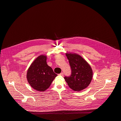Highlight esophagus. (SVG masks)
I'll return each mask as SVG.
<instances>
[{
    "instance_id": "esophagus-1",
    "label": "esophagus",
    "mask_w": 121,
    "mask_h": 121,
    "mask_svg": "<svg viewBox=\"0 0 121 121\" xmlns=\"http://www.w3.org/2000/svg\"><path fill=\"white\" fill-rule=\"evenodd\" d=\"M64 73H59L58 75H60V76H64Z\"/></svg>"
}]
</instances>
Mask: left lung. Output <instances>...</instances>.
Listing matches in <instances>:
<instances>
[{"label":"left lung","instance_id":"left-lung-1","mask_svg":"<svg viewBox=\"0 0 121 121\" xmlns=\"http://www.w3.org/2000/svg\"><path fill=\"white\" fill-rule=\"evenodd\" d=\"M71 69V74L64 79L70 88L80 91L90 84L93 71L90 65L80 56L75 54H66Z\"/></svg>","mask_w":121,"mask_h":121}]
</instances>
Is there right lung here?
<instances>
[{"label":"right lung","mask_w":121,"mask_h":121,"mask_svg":"<svg viewBox=\"0 0 121 121\" xmlns=\"http://www.w3.org/2000/svg\"><path fill=\"white\" fill-rule=\"evenodd\" d=\"M47 56L37 57L29 67L26 77L29 85L38 91L46 90L57 75L47 63Z\"/></svg>","instance_id":"1"}]
</instances>
